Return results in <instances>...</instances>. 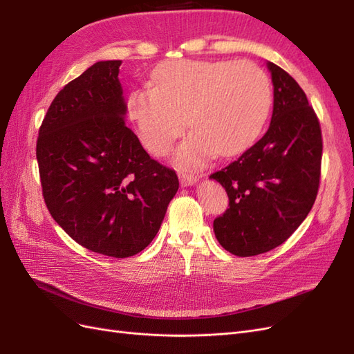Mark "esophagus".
Wrapping results in <instances>:
<instances>
[{"mask_svg":"<svg viewBox=\"0 0 354 354\" xmlns=\"http://www.w3.org/2000/svg\"><path fill=\"white\" fill-rule=\"evenodd\" d=\"M178 177H180V183H181V186H192V185H195L196 181H198V177H196L195 174L180 173V174H178Z\"/></svg>","mask_w":354,"mask_h":354,"instance_id":"1","label":"esophagus"}]
</instances>
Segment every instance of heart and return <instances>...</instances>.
<instances>
[{
  "label": "heart",
  "instance_id": "b5f03b06",
  "mask_svg": "<svg viewBox=\"0 0 354 354\" xmlns=\"http://www.w3.org/2000/svg\"><path fill=\"white\" fill-rule=\"evenodd\" d=\"M152 84L128 94V116L156 156L171 151L189 122L194 131L177 151L186 167L248 149L272 104L269 77L251 62L168 60L153 71Z\"/></svg>",
  "mask_w": 354,
  "mask_h": 354
}]
</instances>
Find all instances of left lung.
<instances>
[{"label": "left lung", "mask_w": 354, "mask_h": 354, "mask_svg": "<svg viewBox=\"0 0 354 354\" xmlns=\"http://www.w3.org/2000/svg\"><path fill=\"white\" fill-rule=\"evenodd\" d=\"M273 82L269 130L209 178L226 189L229 208L214 220L224 250L252 257L282 245L304 221L317 196L322 131L298 82L267 63Z\"/></svg>", "instance_id": "left-lung-1"}]
</instances>
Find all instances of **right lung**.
I'll use <instances>...</instances> for the list:
<instances>
[{
    "instance_id": "obj_1",
    "label": "right lung",
    "mask_w": 354,
    "mask_h": 354,
    "mask_svg": "<svg viewBox=\"0 0 354 354\" xmlns=\"http://www.w3.org/2000/svg\"><path fill=\"white\" fill-rule=\"evenodd\" d=\"M121 60L97 62L63 87L39 127L37 160L46 205L84 248L113 259L143 251L178 190L125 125Z\"/></svg>"
}]
</instances>
